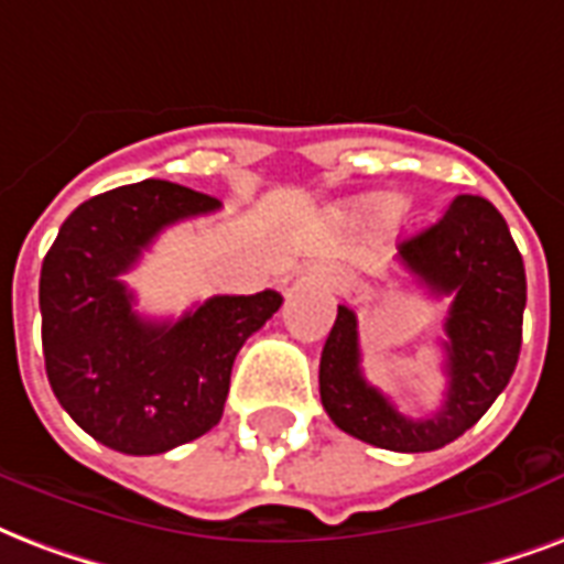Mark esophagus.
I'll return each mask as SVG.
<instances>
[{"label":"esophagus","instance_id":"34e87169","mask_svg":"<svg viewBox=\"0 0 564 564\" xmlns=\"http://www.w3.org/2000/svg\"><path fill=\"white\" fill-rule=\"evenodd\" d=\"M334 281H343V274H339V272H337V278H334Z\"/></svg>","mask_w":564,"mask_h":564}]
</instances>
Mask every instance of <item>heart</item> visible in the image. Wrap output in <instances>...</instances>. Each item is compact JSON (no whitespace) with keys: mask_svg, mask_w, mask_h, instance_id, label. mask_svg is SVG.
Wrapping results in <instances>:
<instances>
[{"mask_svg":"<svg viewBox=\"0 0 564 564\" xmlns=\"http://www.w3.org/2000/svg\"><path fill=\"white\" fill-rule=\"evenodd\" d=\"M397 213H399V197L393 195H372L364 200V206H360V215L369 218V221H376V225L390 221Z\"/></svg>","mask_w":564,"mask_h":564,"instance_id":"heart-1","label":"heart"}]
</instances>
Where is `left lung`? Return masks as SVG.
<instances>
[{"label": "left lung", "mask_w": 564, "mask_h": 564, "mask_svg": "<svg viewBox=\"0 0 564 564\" xmlns=\"http://www.w3.org/2000/svg\"><path fill=\"white\" fill-rule=\"evenodd\" d=\"M399 263L446 313V393L435 414L411 420L360 372L358 316L337 307L319 360V393L346 435L393 453H432L482 420L518 367L527 307L523 257L506 218L479 195H458L437 225L399 245Z\"/></svg>", "instance_id": "8db88e82"}]
</instances>
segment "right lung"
<instances>
[{
  "label": "right lung",
  "mask_w": 564,
  "mask_h": 564,
  "mask_svg": "<svg viewBox=\"0 0 564 564\" xmlns=\"http://www.w3.org/2000/svg\"><path fill=\"white\" fill-rule=\"evenodd\" d=\"M218 200L167 180L111 188L76 206L41 265V337L55 399L94 441L159 455L225 414L234 360L281 307V292L213 295L177 322L144 319L120 274L167 225Z\"/></svg>",
  "instance_id": "obj_1"
}]
</instances>
